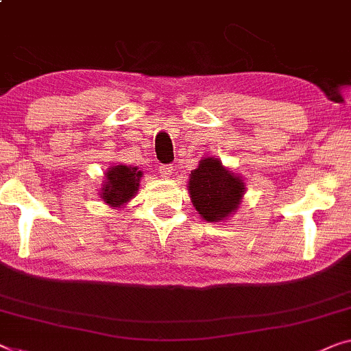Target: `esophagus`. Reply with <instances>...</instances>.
<instances>
[{"label":"esophagus","mask_w":351,"mask_h":351,"mask_svg":"<svg viewBox=\"0 0 351 351\" xmlns=\"http://www.w3.org/2000/svg\"><path fill=\"white\" fill-rule=\"evenodd\" d=\"M172 172H174V166L172 165H163L160 167V174L163 177H171Z\"/></svg>","instance_id":"obj_1"}]
</instances>
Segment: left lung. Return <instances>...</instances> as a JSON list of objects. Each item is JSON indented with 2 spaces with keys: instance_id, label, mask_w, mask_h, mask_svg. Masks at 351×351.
I'll return each mask as SVG.
<instances>
[{
  "instance_id": "8db88e82",
  "label": "left lung",
  "mask_w": 351,
  "mask_h": 351,
  "mask_svg": "<svg viewBox=\"0 0 351 351\" xmlns=\"http://www.w3.org/2000/svg\"><path fill=\"white\" fill-rule=\"evenodd\" d=\"M190 197L199 215L207 221L226 220L237 210L243 195V182L223 167L215 158L201 160L190 174Z\"/></svg>"
}]
</instances>
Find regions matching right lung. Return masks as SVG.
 <instances>
[{
  "mask_svg": "<svg viewBox=\"0 0 351 351\" xmlns=\"http://www.w3.org/2000/svg\"><path fill=\"white\" fill-rule=\"evenodd\" d=\"M141 171L138 167H130V166H114L106 172L104 188L101 196L106 204L112 207H120L125 202H128L136 193H138L139 180H141Z\"/></svg>",
  "mask_w": 351,
  "mask_h": 351,
  "instance_id": "right-lung-1",
  "label": "right lung"
}]
</instances>
